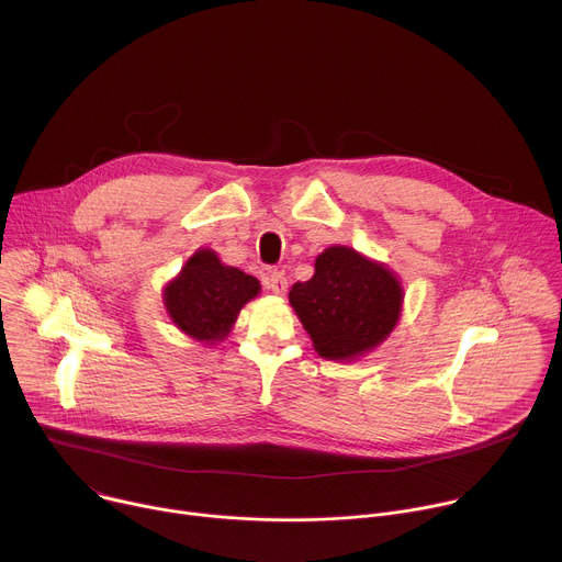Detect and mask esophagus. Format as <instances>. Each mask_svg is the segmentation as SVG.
Masks as SVG:
<instances>
[{
  "mask_svg": "<svg viewBox=\"0 0 562 562\" xmlns=\"http://www.w3.org/2000/svg\"><path fill=\"white\" fill-rule=\"evenodd\" d=\"M268 288H270L274 294L283 296V294L288 292V279L283 277V272H279V270L270 272V274H268Z\"/></svg>",
  "mask_w": 562,
  "mask_h": 562,
  "instance_id": "34e87169",
  "label": "esophagus"
}]
</instances>
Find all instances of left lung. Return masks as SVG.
I'll list each match as a JSON object with an SVG mask.
<instances>
[{"mask_svg":"<svg viewBox=\"0 0 562 562\" xmlns=\"http://www.w3.org/2000/svg\"><path fill=\"white\" fill-rule=\"evenodd\" d=\"M402 301L397 277L347 246L321 252L314 277L290 290V305L327 360H356L375 349L397 325Z\"/></svg>","mask_w":562,"mask_h":562,"instance_id":"obj_1","label":"left lung"}]
</instances>
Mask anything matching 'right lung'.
<instances>
[{"mask_svg":"<svg viewBox=\"0 0 562 562\" xmlns=\"http://www.w3.org/2000/svg\"><path fill=\"white\" fill-rule=\"evenodd\" d=\"M261 283L239 268L224 266L220 257L200 248L165 288V307L178 329L200 342L224 340L241 307L252 301Z\"/></svg>","mask_w":562,"mask_h":562,"instance_id":"1","label":"right lung"}]
</instances>
